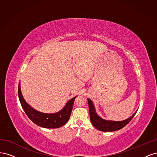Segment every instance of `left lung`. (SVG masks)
Returning <instances> with one entry per match:
<instances>
[{
	"label": "left lung",
	"instance_id": "8db88e82",
	"mask_svg": "<svg viewBox=\"0 0 157 157\" xmlns=\"http://www.w3.org/2000/svg\"><path fill=\"white\" fill-rule=\"evenodd\" d=\"M88 102L90 121H91L92 124L96 129L102 132H113L121 130V128H124L130 122V121L132 119V118L134 117L136 113H137L136 111L130 117L124 121H108L103 119V118H102L101 117H99L98 115V113H96V108H95L94 103L91 99L88 98Z\"/></svg>",
	"mask_w": 157,
	"mask_h": 157
}]
</instances>
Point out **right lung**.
<instances>
[{
	"label": "right lung",
	"instance_id": "add662e5",
	"mask_svg": "<svg viewBox=\"0 0 157 157\" xmlns=\"http://www.w3.org/2000/svg\"><path fill=\"white\" fill-rule=\"evenodd\" d=\"M18 96L22 108L27 117L36 125L45 128H58L63 126L69 119L74 101L77 96L73 98L65 104L61 111L54 113H44L36 111L28 104L21 92L20 82L18 86Z\"/></svg>",
	"mask_w": 157,
	"mask_h": 157
}]
</instances>
